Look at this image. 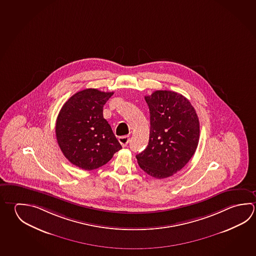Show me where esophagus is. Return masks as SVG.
Segmentation results:
<instances>
[{
	"mask_svg": "<svg viewBox=\"0 0 256 256\" xmlns=\"http://www.w3.org/2000/svg\"><path fill=\"white\" fill-rule=\"evenodd\" d=\"M119 142L121 144L122 147H126L130 142V137L129 136H121V137H119Z\"/></svg>",
	"mask_w": 256,
	"mask_h": 256,
	"instance_id": "34e87169",
	"label": "esophagus"
}]
</instances>
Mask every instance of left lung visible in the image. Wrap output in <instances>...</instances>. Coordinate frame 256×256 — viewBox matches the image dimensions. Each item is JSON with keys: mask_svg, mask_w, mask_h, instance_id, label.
<instances>
[{"mask_svg": "<svg viewBox=\"0 0 256 256\" xmlns=\"http://www.w3.org/2000/svg\"><path fill=\"white\" fill-rule=\"evenodd\" d=\"M144 98L150 110L149 144L136 158L150 176L170 177L195 154L200 140L198 117L180 94L157 90Z\"/></svg>", "mask_w": 256, "mask_h": 256, "instance_id": "left-lung-1", "label": "left lung"}]
</instances>
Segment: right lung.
Here are the masks:
<instances>
[{
    "mask_svg": "<svg viewBox=\"0 0 256 256\" xmlns=\"http://www.w3.org/2000/svg\"><path fill=\"white\" fill-rule=\"evenodd\" d=\"M114 92L88 88L64 104L56 122V137L66 158L86 170L106 164L122 146L102 116V107Z\"/></svg>",
    "mask_w": 256,
    "mask_h": 256,
    "instance_id": "right-lung-1",
    "label": "right lung"
}]
</instances>
